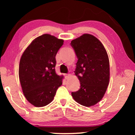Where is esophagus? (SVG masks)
Masks as SVG:
<instances>
[{"mask_svg": "<svg viewBox=\"0 0 135 135\" xmlns=\"http://www.w3.org/2000/svg\"><path fill=\"white\" fill-rule=\"evenodd\" d=\"M70 75L69 74H64V76H65V78H66V79H69V77H70Z\"/></svg>", "mask_w": 135, "mask_h": 135, "instance_id": "obj_1", "label": "esophagus"}]
</instances>
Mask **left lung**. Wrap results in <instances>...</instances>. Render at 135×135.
I'll use <instances>...</instances> for the list:
<instances>
[{"mask_svg": "<svg viewBox=\"0 0 135 135\" xmlns=\"http://www.w3.org/2000/svg\"><path fill=\"white\" fill-rule=\"evenodd\" d=\"M71 45L78 59L75 74L80 83L74 99L82 106L97 104L104 97L109 82V61L102 43L93 35L84 34L73 40Z\"/></svg>", "mask_w": 135, "mask_h": 135, "instance_id": "left-lung-1", "label": "left lung"}]
</instances>
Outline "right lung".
<instances>
[{
    "instance_id": "obj_1",
    "label": "right lung",
    "mask_w": 135,
    "mask_h": 135,
    "mask_svg": "<svg viewBox=\"0 0 135 135\" xmlns=\"http://www.w3.org/2000/svg\"><path fill=\"white\" fill-rule=\"evenodd\" d=\"M64 40L45 34L35 38L21 57L19 78L24 95L31 104L43 107L53 101L63 76L55 73L56 53Z\"/></svg>"
}]
</instances>
